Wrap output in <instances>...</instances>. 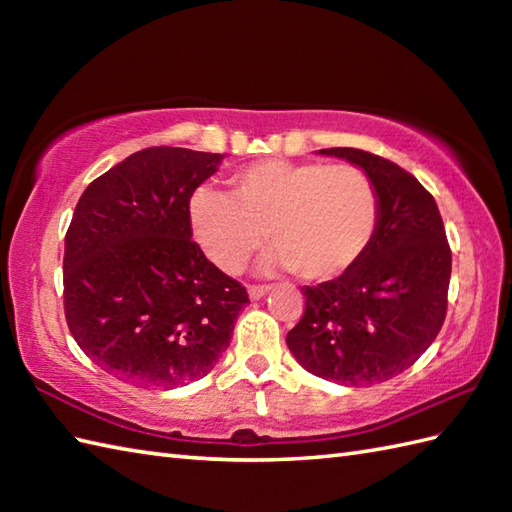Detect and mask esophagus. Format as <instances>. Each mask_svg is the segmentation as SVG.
Returning a JSON list of instances; mask_svg holds the SVG:
<instances>
[{"instance_id": "obj_1", "label": "esophagus", "mask_w": 512, "mask_h": 512, "mask_svg": "<svg viewBox=\"0 0 512 512\" xmlns=\"http://www.w3.org/2000/svg\"><path fill=\"white\" fill-rule=\"evenodd\" d=\"M268 286H250L248 288V297L253 299V301H257V299H262L264 295H268Z\"/></svg>"}]
</instances>
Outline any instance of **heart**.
Listing matches in <instances>:
<instances>
[{
    "instance_id": "1",
    "label": "heart",
    "mask_w": 512,
    "mask_h": 512,
    "mask_svg": "<svg viewBox=\"0 0 512 512\" xmlns=\"http://www.w3.org/2000/svg\"><path fill=\"white\" fill-rule=\"evenodd\" d=\"M195 244L226 273H242L266 233L268 268L330 281L358 264L378 226V193L363 169L262 160L231 178V198L202 187L189 200Z\"/></svg>"
}]
</instances>
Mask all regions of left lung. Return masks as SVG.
<instances>
[{
	"label": "left lung",
	"mask_w": 512,
	"mask_h": 512,
	"mask_svg": "<svg viewBox=\"0 0 512 512\" xmlns=\"http://www.w3.org/2000/svg\"><path fill=\"white\" fill-rule=\"evenodd\" d=\"M363 169L378 193V226L345 275L303 286L306 312L286 336L310 374L374 385L411 367L447 314L451 248L433 195L396 162L363 149H319Z\"/></svg>",
	"instance_id": "1"
}]
</instances>
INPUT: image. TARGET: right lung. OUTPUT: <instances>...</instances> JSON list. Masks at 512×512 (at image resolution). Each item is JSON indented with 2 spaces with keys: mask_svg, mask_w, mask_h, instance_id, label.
<instances>
[{
  "mask_svg": "<svg viewBox=\"0 0 512 512\" xmlns=\"http://www.w3.org/2000/svg\"><path fill=\"white\" fill-rule=\"evenodd\" d=\"M224 154L136 151L76 204L63 255V306L85 356L145 387L206 376L231 343L246 288L193 242L189 200Z\"/></svg>",
  "mask_w": 512,
  "mask_h": 512,
  "instance_id": "right-lung-1",
  "label": "right lung"
}]
</instances>
